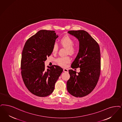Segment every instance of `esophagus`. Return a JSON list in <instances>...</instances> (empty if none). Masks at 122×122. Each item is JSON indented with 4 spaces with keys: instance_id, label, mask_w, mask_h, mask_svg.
<instances>
[{
    "instance_id": "34e87169",
    "label": "esophagus",
    "mask_w": 122,
    "mask_h": 122,
    "mask_svg": "<svg viewBox=\"0 0 122 122\" xmlns=\"http://www.w3.org/2000/svg\"><path fill=\"white\" fill-rule=\"evenodd\" d=\"M63 71L64 72H66V73H68V69H66V68H63Z\"/></svg>"
}]
</instances>
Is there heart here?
I'll return each instance as SVG.
<instances>
[{"label": "heart", "mask_w": 122, "mask_h": 122, "mask_svg": "<svg viewBox=\"0 0 122 122\" xmlns=\"http://www.w3.org/2000/svg\"><path fill=\"white\" fill-rule=\"evenodd\" d=\"M60 44L64 48L67 49V53L70 54H74L76 48L73 46L74 40L73 39L69 36H66L60 40ZM59 47L57 43L54 44L52 49L53 53H56L58 50ZM56 61L59 65L62 67H65L67 63L70 62V59L68 57H59L56 59Z\"/></svg>", "instance_id": "1"}]
</instances>
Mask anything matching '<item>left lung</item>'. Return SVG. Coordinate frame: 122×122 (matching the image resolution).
I'll use <instances>...</instances> for the list:
<instances>
[{"instance_id":"8db88e82","label":"left lung","mask_w":122,"mask_h":122,"mask_svg":"<svg viewBox=\"0 0 122 122\" xmlns=\"http://www.w3.org/2000/svg\"><path fill=\"white\" fill-rule=\"evenodd\" d=\"M78 39L79 51L71 64L72 68H80V72L69 70L67 82L68 93L75 97H83L91 93L97 84L100 73V48L97 42L84 30L68 31Z\"/></svg>"}]
</instances>
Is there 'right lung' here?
I'll return each instance as SVG.
<instances>
[{"label": "right lung", "mask_w": 122, "mask_h": 122, "mask_svg": "<svg viewBox=\"0 0 122 122\" xmlns=\"http://www.w3.org/2000/svg\"><path fill=\"white\" fill-rule=\"evenodd\" d=\"M58 37L54 31L41 30L25 44L21 62V75L26 87L36 96L44 97L53 93L55 83L63 71L58 65L45 68L44 62L52 54Z\"/></svg>", "instance_id": "add662e5"}]
</instances>
